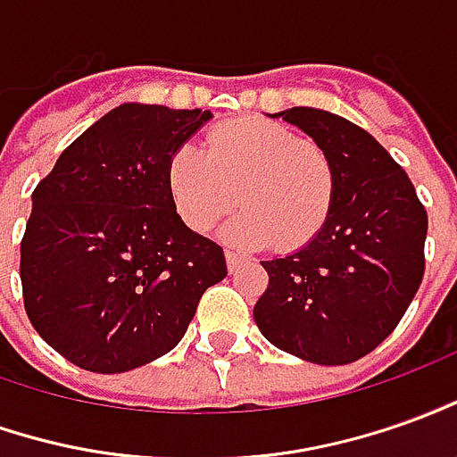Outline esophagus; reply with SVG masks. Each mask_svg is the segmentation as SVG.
Listing matches in <instances>:
<instances>
[{"mask_svg": "<svg viewBox=\"0 0 457 457\" xmlns=\"http://www.w3.org/2000/svg\"><path fill=\"white\" fill-rule=\"evenodd\" d=\"M241 263H244V256H241V253H236V251H226V266H228V270H236Z\"/></svg>", "mask_w": 457, "mask_h": 457, "instance_id": "esophagus-1", "label": "esophagus"}]
</instances>
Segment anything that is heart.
<instances>
[{
  "label": "heart",
  "mask_w": 457,
  "mask_h": 457,
  "mask_svg": "<svg viewBox=\"0 0 457 457\" xmlns=\"http://www.w3.org/2000/svg\"><path fill=\"white\" fill-rule=\"evenodd\" d=\"M169 188L179 216L198 234L211 231L238 201L244 211L226 223V241L291 251L328 219L336 171L323 146L294 129L234 121L211 131L206 151L194 144L176 149Z\"/></svg>",
  "instance_id": "b5f03b06"
}]
</instances>
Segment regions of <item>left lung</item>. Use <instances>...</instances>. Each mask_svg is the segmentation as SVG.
<instances>
[{
  "instance_id": "1",
  "label": "left lung",
  "mask_w": 457,
  "mask_h": 457,
  "mask_svg": "<svg viewBox=\"0 0 457 457\" xmlns=\"http://www.w3.org/2000/svg\"><path fill=\"white\" fill-rule=\"evenodd\" d=\"M270 116L323 146L336 194L306 246L261 261L269 288L253 319L286 353L345 366L378 348L411 306L426 270L428 213L408 174L366 129L313 106Z\"/></svg>"
}]
</instances>
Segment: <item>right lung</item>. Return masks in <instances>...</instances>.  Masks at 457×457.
<instances>
[{"label": "right lung", "instance_id": "obj_1", "mask_svg": "<svg viewBox=\"0 0 457 457\" xmlns=\"http://www.w3.org/2000/svg\"><path fill=\"white\" fill-rule=\"evenodd\" d=\"M211 119L121 104L71 141L31 194L21 291L31 326L74 366L124 373L184 338L223 248L176 213L169 162Z\"/></svg>", "mask_w": 457, "mask_h": 457}]
</instances>
